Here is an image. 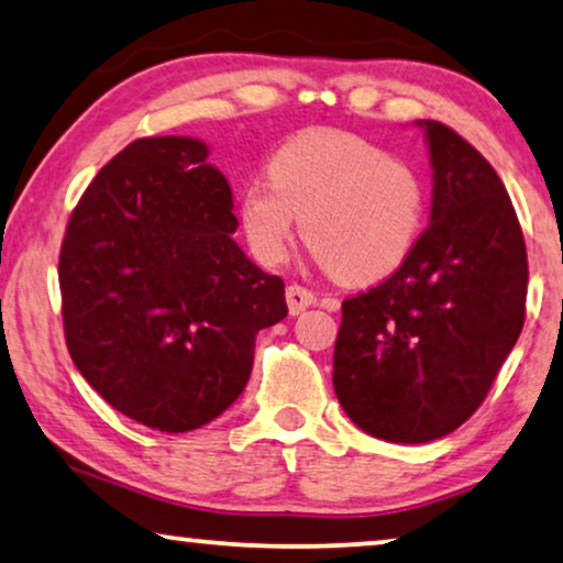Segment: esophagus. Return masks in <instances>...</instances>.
<instances>
[{
	"label": "esophagus",
	"instance_id": "1",
	"mask_svg": "<svg viewBox=\"0 0 563 563\" xmlns=\"http://www.w3.org/2000/svg\"><path fill=\"white\" fill-rule=\"evenodd\" d=\"M285 300H288L290 313L298 316V313H303L308 306L316 303V292L303 288V285L292 283V285H288V290H285Z\"/></svg>",
	"mask_w": 563,
	"mask_h": 563
}]
</instances>
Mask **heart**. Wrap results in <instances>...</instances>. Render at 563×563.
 Instances as JSON below:
<instances>
[{"instance_id": "obj_1", "label": "heart", "mask_w": 563, "mask_h": 563, "mask_svg": "<svg viewBox=\"0 0 563 563\" xmlns=\"http://www.w3.org/2000/svg\"><path fill=\"white\" fill-rule=\"evenodd\" d=\"M267 179L242 189L240 222L255 257L278 265L303 217V240L343 283H374L412 253L427 217V184L405 158L354 133L288 141Z\"/></svg>"}]
</instances>
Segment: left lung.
Returning a JSON list of instances; mask_svg holds the SVG:
<instances>
[{
    "label": "left lung",
    "mask_w": 563,
    "mask_h": 563,
    "mask_svg": "<svg viewBox=\"0 0 563 563\" xmlns=\"http://www.w3.org/2000/svg\"><path fill=\"white\" fill-rule=\"evenodd\" d=\"M424 125L430 228L387 280L341 306L333 389L372 438L419 444L473 417L526 321L528 260L514 201L475 146Z\"/></svg>",
    "instance_id": "8db88e82"
}]
</instances>
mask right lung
Instances as JSON below:
<instances>
[{"instance_id": "right-lung-1", "label": "right lung", "mask_w": 563, "mask_h": 563, "mask_svg": "<svg viewBox=\"0 0 563 563\" xmlns=\"http://www.w3.org/2000/svg\"><path fill=\"white\" fill-rule=\"evenodd\" d=\"M197 139H136L82 191L60 247L65 343L86 382L158 432L220 417L285 283L232 240V189Z\"/></svg>"}]
</instances>
